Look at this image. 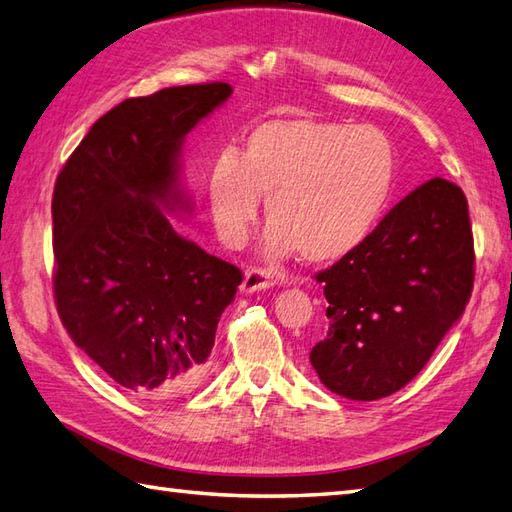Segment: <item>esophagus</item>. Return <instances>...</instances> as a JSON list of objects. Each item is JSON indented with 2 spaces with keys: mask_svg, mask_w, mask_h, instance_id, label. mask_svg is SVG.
I'll return each mask as SVG.
<instances>
[{
  "mask_svg": "<svg viewBox=\"0 0 512 512\" xmlns=\"http://www.w3.org/2000/svg\"><path fill=\"white\" fill-rule=\"evenodd\" d=\"M270 286H275L273 277L264 273V270H259V268H248L244 273V281H242V286H239V290H242L244 295H253V292L266 290Z\"/></svg>",
  "mask_w": 512,
  "mask_h": 512,
  "instance_id": "34e87169",
  "label": "esophagus"
}]
</instances>
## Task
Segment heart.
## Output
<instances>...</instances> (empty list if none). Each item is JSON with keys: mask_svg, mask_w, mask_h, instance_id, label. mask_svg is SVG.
Listing matches in <instances>:
<instances>
[{"mask_svg": "<svg viewBox=\"0 0 512 512\" xmlns=\"http://www.w3.org/2000/svg\"><path fill=\"white\" fill-rule=\"evenodd\" d=\"M396 169V147L383 129L275 118L248 134L239 156L233 149L215 156L206 202L226 246L244 242L266 198V257L301 253L308 264H332L374 231Z\"/></svg>", "mask_w": 512, "mask_h": 512, "instance_id": "heart-1", "label": "heart"}]
</instances>
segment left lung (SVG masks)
<instances>
[{"instance_id":"1","label":"left lung","mask_w":512,"mask_h":512,"mask_svg":"<svg viewBox=\"0 0 512 512\" xmlns=\"http://www.w3.org/2000/svg\"><path fill=\"white\" fill-rule=\"evenodd\" d=\"M475 277L469 204L433 178L402 198L354 253L321 270L328 334L312 347L321 383L350 400L405 387L469 303Z\"/></svg>"}]
</instances>
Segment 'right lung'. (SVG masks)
<instances>
[{"label":"right lung","instance_id":"right-lung-1","mask_svg":"<svg viewBox=\"0 0 512 512\" xmlns=\"http://www.w3.org/2000/svg\"><path fill=\"white\" fill-rule=\"evenodd\" d=\"M231 94L228 83H202L123 101L90 127L54 184L61 323L140 398H180L200 383L242 284V270L182 237L167 215L193 209L180 187L184 138Z\"/></svg>","mask_w":512,"mask_h":512}]
</instances>
